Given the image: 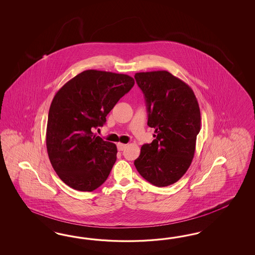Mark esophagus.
Listing matches in <instances>:
<instances>
[{"instance_id": "esophagus-1", "label": "esophagus", "mask_w": 255, "mask_h": 255, "mask_svg": "<svg viewBox=\"0 0 255 255\" xmlns=\"http://www.w3.org/2000/svg\"><path fill=\"white\" fill-rule=\"evenodd\" d=\"M126 146H127L126 144H123V143H118V144H117V147H118V149H119L120 151H122V150L125 149Z\"/></svg>"}]
</instances>
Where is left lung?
<instances>
[{"mask_svg":"<svg viewBox=\"0 0 255 255\" xmlns=\"http://www.w3.org/2000/svg\"><path fill=\"white\" fill-rule=\"evenodd\" d=\"M147 104V125L155 139L141 147L134 161L149 183L165 187L177 182L193 162L200 131V108L192 88L167 71L134 75Z\"/></svg>","mask_w":255,"mask_h":255,"instance_id":"obj_1","label":"left lung"}]
</instances>
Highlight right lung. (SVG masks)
Segmentation results:
<instances>
[{
    "label": "right lung",
    "instance_id": "add662e5",
    "mask_svg": "<svg viewBox=\"0 0 255 255\" xmlns=\"http://www.w3.org/2000/svg\"><path fill=\"white\" fill-rule=\"evenodd\" d=\"M134 85L132 77L86 70L55 94L46 126V150L55 172L71 188L93 192L108 178L117 160L115 144L97 136L108 113Z\"/></svg>",
    "mask_w": 255,
    "mask_h": 255
}]
</instances>
